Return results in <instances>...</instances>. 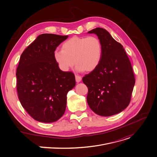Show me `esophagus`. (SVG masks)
I'll return each instance as SVG.
<instances>
[{"label":"esophagus","mask_w":157,"mask_h":157,"mask_svg":"<svg viewBox=\"0 0 157 157\" xmlns=\"http://www.w3.org/2000/svg\"><path fill=\"white\" fill-rule=\"evenodd\" d=\"M75 78H76V81L77 82H79L81 81V79H82V78L80 76L78 75H75Z\"/></svg>","instance_id":"esophagus-1"}]
</instances>
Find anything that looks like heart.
I'll return each mask as SVG.
<instances>
[{
    "instance_id": "heart-1",
    "label": "heart",
    "mask_w": 157,
    "mask_h": 157,
    "mask_svg": "<svg viewBox=\"0 0 157 157\" xmlns=\"http://www.w3.org/2000/svg\"><path fill=\"white\" fill-rule=\"evenodd\" d=\"M101 55L102 46L98 37L75 36L64 42L61 50L55 51L54 58L64 71H68L75 64L78 71L90 72L99 65Z\"/></svg>"
}]
</instances>
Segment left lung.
<instances>
[{
    "mask_svg": "<svg viewBox=\"0 0 157 157\" xmlns=\"http://www.w3.org/2000/svg\"><path fill=\"white\" fill-rule=\"evenodd\" d=\"M96 34L102 46L100 63L82 78L88 88L87 102L97 115L109 117L130 104L135 83L131 63L123 46L105 29L88 32Z\"/></svg>",
    "mask_w": 157,
    "mask_h": 157,
    "instance_id": "left-lung-1",
    "label": "left lung"
}]
</instances>
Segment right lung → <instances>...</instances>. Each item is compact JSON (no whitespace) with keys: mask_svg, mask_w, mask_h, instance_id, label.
I'll return each instance as SVG.
<instances>
[{"mask_svg":"<svg viewBox=\"0 0 157 157\" xmlns=\"http://www.w3.org/2000/svg\"><path fill=\"white\" fill-rule=\"evenodd\" d=\"M68 36L39 35L21 56L17 90L22 107L35 120L52 123L66 110L67 94L76 85L72 72L61 71L54 52Z\"/></svg>","mask_w":157,"mask_h":157,"instance_id":"obj_1","label":"right lung"}]
</instances>
